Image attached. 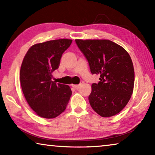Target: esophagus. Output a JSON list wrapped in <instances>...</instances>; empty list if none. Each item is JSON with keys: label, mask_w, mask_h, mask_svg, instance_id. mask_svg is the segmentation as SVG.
<instances>
[{"label": "esophagus", "mask_w": 155, "mask_h": 155, "mask_svg": "<svg viewBox=\"0 0 155 155\" xmlns=\"http://www.w3.org/2000/svg\"><path fill=\"white\" fill-rule=\"evenodd\" d=\"M72 87H73L74 89H75V90H78V89L80 88V84H72Z\"/></svg>", "instance_id": "1"}]
</instances>
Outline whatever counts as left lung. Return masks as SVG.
Listing matches in <instances>:
<instances>
[{
  "instance_id": "8db88e82",
  "label": "left lung",
  "mask_w": 155,
  "mask_h": 155,
  "mask_svg": "<svg viewBox=\"0 0 155 155\" xmlns=\"http://www.w3.org/2000/svg\"><path fill=\"white\" fill-rule=\"evenodd\" d=\"M84 54L92 74L100 75L98 83L92 84L89 101L102 117L119 113L133 94L135 73L128 53L110 40L75 39Z\"/></svg>"
}]
</instances>
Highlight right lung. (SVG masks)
I'll return each mask as SVG.
<instances>
[{"label": "right lung", "instance_id": "1", "mask_svg": "<svg viewBox=\"0 0 155 155\" xmlns=\"http://www.w3.org/2000/svg\"><path fill=\"white\" fill-rule=\"evenodd\" d=\"M72 41L61 39L35 44L23 59L20 68L23 94L29 107L42 118L57 117L68 104L72 94L70 87L55 83L51 78Z\"/></svg>", "mask_w": 155, "mask_h": 155}]
</instances>
